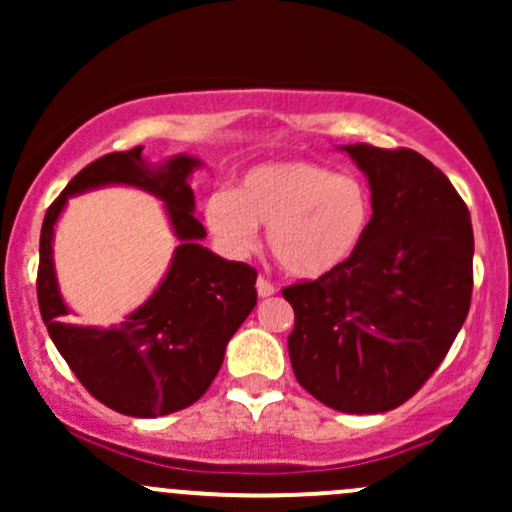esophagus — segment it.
<instances>
[{"mask_svg":"<svg viewBox=\"0 0 512 512\" xmlns=\"http://www.w3.org/2000/svg\"><path fill=\"white\" fill-rule=\"evenodd\" d=\"M274 291H276V289H274L272 281H267V279H264V276H260V279H257V293H260V298L272 296Z\"/></svg>","mask_w":512,"mask_h":512,"instance_id":"34e87169","label":"esophagus"}]
</instances>
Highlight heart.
Listing matches in <instances>:
<instances>
[{"label": "heart", "instance_id": "b5f03b06", "mask_svg": "<svg viewBox=\"0 0 512 512\" xmlns=\"http://www.w3.org/2000/svg\"><path fill=\"white\" fill-rule=\"evenodd\" d=\"M373 219L366 182L310 161L250 168L236 190H216L204 202L211 236L231 257H250L267 226V245L293 276L332 274L361 248Z\"/></svg>", "mask_w": 512, "mask_h": 512}]
</instances>
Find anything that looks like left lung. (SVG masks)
<instances>
[{
	"label": "left lung",
	"mask_w": 512,
	"mask_h": 512,
	"mask_svg": "<svg viewBox=\"0 0 512 512\" xmlns=\"http://www.w3.org/2000/svg\"><path fill=\"white\" fill-rule=\"evenodd\" d=\"M368 178L373 219L349 262L286 286L296 380L344 414H383L433 375L472 301L469 209L411 149L342 146Z\"/></svg>",
	"instance_id": "1"
}]
</instances>
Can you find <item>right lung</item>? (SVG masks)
<instances>
[{"instance_id": "right-lung-1", "label": "right lung", "mask_w": 512, "mask_h": 512, "mask_svg": "<svg viewBox=\"0 0 512 512\" xmlns=\"http://www.w3.org/2000/svg\"><path fill=\"white\" fill-rule=\"evenodd\" d=\"M144 146L88 163L50 204L40 231L38 305L64 361L105 407L137 419H156L195 404L219 373L226 344L257 303V272L204 248L190 175L202 161L173 156L151 166ZM105 184H132L167 204L181 245L159 289L120 326H69L51 262V236L66 199Z\"/></svg>"}]
</instances>
